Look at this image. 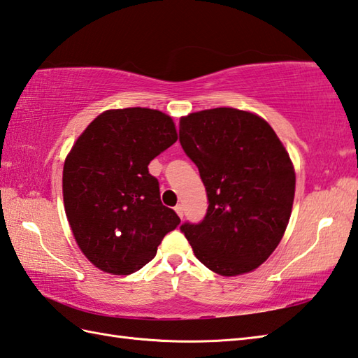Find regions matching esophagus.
<instances>
[{
  "label": "esophagus",
  "mask_w": 358,
  "mask_h": 358,
  "mask_svg": "<svg viewBox=\"0 0 358 358\" xmlns=\"http://www.w3.org/2000/svg\"><path fill=\"white\" fill-rule=\"evenodd\" d=\"M173 209H175V212H177V214H178V217H180V218H183L185 212H183V206H181V204H177V206H175Z\"/></svg>",
  "instance_id": "1"
}]
</instances>
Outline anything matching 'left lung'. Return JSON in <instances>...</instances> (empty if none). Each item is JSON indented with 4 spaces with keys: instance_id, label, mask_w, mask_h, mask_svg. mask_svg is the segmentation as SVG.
<instances>
[{
    "instance_id": "left-lung-1",
    "label": "left lung",
    "mask_w": 358,
    "mask_h": 358,
    "mask_svg": "<svg viewBox=\"0 0 358 358\" xmlns=\"http://www.w3.org/2000/svg\"><path fill=\"white\" fill-rule=\"evenodd\" d=\"M180 143L209 200L200 223L180 226L195 257L223 277L257 269L292 212L295 172L283 143L268 121L234 108L181 117Z\"/></svg>"
}]
</instances>
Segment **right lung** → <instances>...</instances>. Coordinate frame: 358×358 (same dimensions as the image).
I'll list each match as a JSON object with an SVG mask.
<instances>
[{
    "mask_svg": "<svg viewBox=\"0 0 358 358\" xmlns=\"http://www.w3.org/2000/svg\"><path fill=\"white\" fill-rule=\"evenodd\" d=\"M177 138L169 115L126 108L100 113L75 141L63 169L64 209L81 252L98 269H141L180 224L148 169Z\"/></svg>",
    "mask_w": 358,
    "mask_h": 358,
    "instance_id": "add662e5",
    "label": "right lung"
}]
</instances>
